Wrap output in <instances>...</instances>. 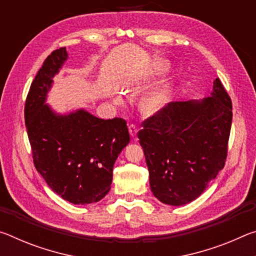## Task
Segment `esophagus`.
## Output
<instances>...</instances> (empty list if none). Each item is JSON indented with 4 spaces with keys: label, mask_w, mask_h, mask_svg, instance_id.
Segmentation results:
<instances>
[{
    "label": "esophagus",
    "mask_w": 256,
    "mask_h": 256,
    "mask_svg": "<svg viewBox=\"0 0 256 256\" xmlns=\"http://www.w3.org/2000/svg\"><path fill=\"white\" fill-rule=\"evenodd\" d=\"M128 131H130V134H131L132 138H136V133H138V128L134 124H131L128 126Z\"/></svg>",
    "instance_id": "1"
}]
</instances>
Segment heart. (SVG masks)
I'll return each instance as SVG.
<instances>
[{
    "label": "heart",
    "instance_id": "obj_1",
    "mask_svg": "<svg viewBox=\"0 0 256 256\" xmlns=\"http://www.w3.org/2000/svg\"><path fill=\"white\" fill-rule=\"evenodd\" d=\"M164 68H166V66H164V64H159L157 66L158 71H164ZM164 98H166V92H164V90H160V92H154L152 94H150L148 98L144 99V104H142V108H144V110L146 112H152L157 110L160 105H162L164 100ZM115 100L116 102H120V98H116Z\"/></svg>",
    "mask_w": 256,
    "mask_h": 256
}]
</instances>
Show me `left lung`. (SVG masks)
Returning <instances> with one entry per match:
<instances>
[{"mask_svg": "<svg viewBox=\"0 0 256 256\" xmlns=\"http://www.w3.org/2000/svg\"><path fill=\"white\" fill-rule=\"evenodd\" d=\"M232 120V99L216 79L211 96L172 102L144 120L138 138L160 202L183 206L204 192L226 162Z\"/></svg>", "mask_w": 256, "mask_h": 256, "instance_id": "left-lung-1", "label": "left lung"}]
</instances>
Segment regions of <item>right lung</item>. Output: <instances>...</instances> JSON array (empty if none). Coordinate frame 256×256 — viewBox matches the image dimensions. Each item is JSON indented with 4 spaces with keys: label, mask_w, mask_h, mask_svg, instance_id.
I'll return each mask as SVG.
<instances>
[{
    "label": "right lung",
    "mask_w": 256,
    "mask_h": 256,
    "mask_svg": "<svg viewBox=\"0 0 256 256\" xmlns=\"http://www.w3.org/2000/svg\"><path fill=\"white\" fill-rule=\"evenodd\" d=\"M66 58L62 47L44 60L26 99L24 122L34 167L47 185L73 204H89L110 192L112 167L130 134L123 118L102 120L84 110L58 115L46 105Z\"/></svg>",
    "instance_id": "add662e5"
}]
</instances>
